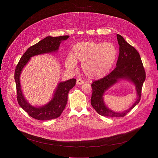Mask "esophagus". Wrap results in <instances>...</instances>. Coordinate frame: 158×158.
I'll use <instances>...</instances> for the list:
<instances>
[{
  "mask_svg": "<svg viewBox=\"0 0 158 158\" xmlns=\"http://www.w3.org/2000/svg\"><path fill=\"white\" fill-rule=\"evenodd\" d=\"M85 83V81L82 79H77V85H82Z\"/></svg>",
  "mask_w": 158,
  "mask_h": 158,
  "instance_id": "esophagus-1",
  "label": "esophagus"
}]
</instances>
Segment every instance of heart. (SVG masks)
I'll use <instances>...</instances> for the list:
<instances>
[{"instance_id":"obj_1","label":"heart","mask_w":158,"mask_h":158,"mask_svg":"<svg viewBox=\"0 0 158 158\" xmlns=\"http://www.w3.org/2000/svg\"><path fill=\"white\" fill-rule=\"evenodd\" d=\"M117 54V49L112 43L84 41L73 46L72 55L66 57V64L73 69L76 61L81 62L82 70L88 78L98 79L109 73Z\"/></svg>"}]
</instances>
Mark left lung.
<instances>
[{
    "label": "left lung",
    "instance_id": "1",
    "mask_svg": "<svg viewBox=\"0 0 158 158\" xmlns=\"http://www.w3.org/2000/svg\"><path fill=\"white\" fill-rule=\"evenodd\" d=\"M119 47V56L116 68L106 76L93 81L91 104L100 115L108 117H122L126 116L141 99L142 89L145 80V71L138 52L129 44L120 35H117ZM124 78L135 84L138 98L135 104L127 110L117 113L110 110L105 106L103 95L105 91L114 85L119 79Z\"/></svg>",
    "mask_w": 158,
    "mask_h": 158
}]
</instances>
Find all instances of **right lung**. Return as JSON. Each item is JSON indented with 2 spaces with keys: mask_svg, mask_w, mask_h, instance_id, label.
<instances>
[{
  "mask_svg": "<svg viewBox=\"0 0 158 158\" xmlns=\"http://www.w3.org/2000/svg\"><path fill=\"white\" fill-rule=\"evenodd\" d=\"M69 36H61L57 37L47 36L40 41L38 43L28 48L26 52L21 57L15 72V80L16 82L17 101L22 108L26 111L30 117L39 120L55 119L60 117L67 103L69 91L76 83V79H71L60 82L56 89L52 100L45 106L36 107L30 105L25 99L22 93L20 83V75L21 72L30 58L32 56L44 53L57 51L61 42L69 38Z\"/></svg>",
  "mask_w": 158,
  "mask_h": 158,
  "instance_id": "obj_1",
  "label": "right lung"
}]
</instances>
